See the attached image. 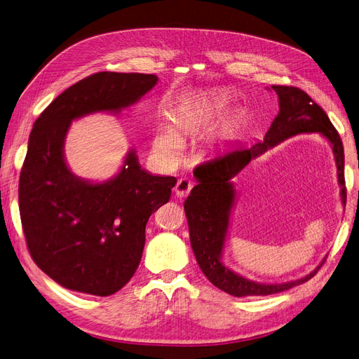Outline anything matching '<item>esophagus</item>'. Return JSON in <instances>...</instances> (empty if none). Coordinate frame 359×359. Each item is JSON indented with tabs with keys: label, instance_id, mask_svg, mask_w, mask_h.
<instances>
[{
	"label": "esophagus",
	"instance_id": "34e87169",
	"mask_svg": "<svg viewBox=\"0 0 359 359\" xmlns=\"http://www.w3.org/2000/svg\"><path fill=\"white\" fill-rule=\"evenodd\" d=\"M191 189H193V182H191L190 180L180 178L178 182H177V185H175V189H174V193H175L177 197L181 198V197L189 196V193L191 191Z\"/></svg>",
	"mask_w": 359,
	"mask_h": 359
}]
</instances>
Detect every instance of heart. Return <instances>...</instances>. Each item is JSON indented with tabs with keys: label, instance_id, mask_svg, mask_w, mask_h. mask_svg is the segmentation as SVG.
<instances>
[{
	"label": "heart",
	"instance_id": "obj_1",
	"mask_svg": "<svg viewBox=\"0 0 359 359\" xmlns=\"http://www.w3.org/2000/svg\"><path fill=\"white\" fill-rule=\"evenodd\" d=\"M224 109V100H200L190 102L178 109L175 114V130L166 124L156 127L151 137V150L155 155L165 161H174L182 150L184 137L206 124Z\"/></svg>",
	"mask_w": 359,
	"mask_h": 359
}]
</instances>
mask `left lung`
Here are the masks:
<instances>
[{"label": "left lung", "mask_w": 359, "mask_h": 359, "mask_svg": "<svg viewBox=\"0 0 359 359\" xmlns=\"http://www.w3.org/2000/svg\"><path fill=\"white\" fill-rule=\"evenodd\" d=\"M279 97V114L266 133L263 142L236 147L220 153L194 169L197 185L184 203L189 220L191 248L201 271L216 287L233 297H262L287 291L310 280L326 257L309 275L283 283H262L241 276L224 262V248L231 225V215L236 201V190L232 178L267 149L275 147L297 134L317 133L326 139L333 150L340 185V201L346 204L345 189V155L340 135L316 102L304 90L292 86H271Z\"/></svg>", "instance_id": "8db88e82"}]
</instances>
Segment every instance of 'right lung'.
Wrapping results in <instances>:
<instances>
[{
	"instance_id": "1",
	"label": "right lung",
	"mask_w": 359,
	"mask_h": 359,
	"mask_svg": "<svg viewBox=\"0 0 359 359\" xmlns=\"http://www.w3.org/2000/svg\"><path fill=\"white\" fill-rule=\"evenodd\" d=\"M156 83L155 74H92L55 97L33 124L19 182L22 225L33 262L72 291L108 297L133 278L147 220L169 201L177 178L149 174L131 149L112 178L83 180L65 162L67 133L79 118L130 108Z\"/></svg>"
}]
</instances>
